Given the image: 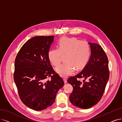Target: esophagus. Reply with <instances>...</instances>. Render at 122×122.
<instances>
[{
  "mask_svg": "<svg viewBox=\"0 0 122 122\" xmlns=\"http://www.w3.org/2000/svg\"><path fill=\"white\" fill-rule=\"evenodd\" d=\"M63 79H64V83H66L67 82V79H66V78H64Z\"/></svg>",
  "mask_w": 122,
  "mask_h": 122,
  "instance_id": "34e87169",
  "label": "esophagus"
}]
</instances>
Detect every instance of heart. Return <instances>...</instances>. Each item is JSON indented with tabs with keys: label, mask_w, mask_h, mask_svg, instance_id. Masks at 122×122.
<instances>
[{
	"label": "heart",
	"mask_w": 122,
	"mask_h": 122,
	"mask_svg": "<svg viewBox=\"0 0 122 122\" xmlns=\"http://www.w3.org/2000/svg\"><path fill=\"white\" fill-rule=\"evenodd\" d=\"M57 47L58 49H53L49 51L48 58L53 66H57L60 63L62 55H65L66 62L55 69L63 77L72 74L75 68L77 70L83 68L91 57V47L85 41L64 37L59 40Z\"/></svg>",
	"instance_id": "heart-1"
}]
</instances>
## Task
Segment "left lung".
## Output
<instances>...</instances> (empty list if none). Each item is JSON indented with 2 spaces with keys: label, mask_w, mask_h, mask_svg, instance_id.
<instances>
[{
  "label": "left lung",
  "mask_w": 122,
  "mask_h": 122,
  "mask_svg": "<svg viewBox=\"0 0 122 122\" xmlns=\"http://www.w3.org/2000/svg\"><path fill=\"white\" fill-rule=\"evenodd\" d=\"M88 44L91 55L87 64L79 73L67 80L73 87L69 96L71 103L82 109H89L100 101L110 74L108 59L101 45ZM81 78L84 79L83 82L77 80Z\"/></svg>",
  "instance_id": "8db88e82"
}]
</instances>
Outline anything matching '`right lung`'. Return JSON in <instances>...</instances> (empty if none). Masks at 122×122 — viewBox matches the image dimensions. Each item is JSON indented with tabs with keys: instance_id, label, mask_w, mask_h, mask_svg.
Segmentation results:
<instances>
[{
	"instance_id": "add662e5",
	"label": "right lung",
	"mask_w": 122,
	"mask_h": 122,
	"mask_svg": "<svg viewBox=\"0 0 122 122\" xmlns=\"http://www.w3.org/2000/svg\"><path fill=\"white\" fill-rule=\"evenodd\" d=\"M54 37L31 38L22 46L15 60L14 80L20 98L26 106L35 111L50 107L64 84L48 58ZM50 77L51 79L47 81Z\"/></svg>"
}]
</instances>
